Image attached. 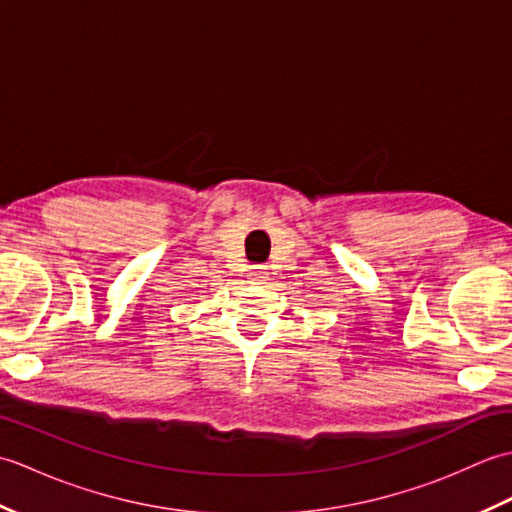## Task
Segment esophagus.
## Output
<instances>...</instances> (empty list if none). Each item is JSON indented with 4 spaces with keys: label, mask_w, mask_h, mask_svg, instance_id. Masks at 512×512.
<instances>
[{
    "label": "esophagus",
    "mask_w": 512,
    "mask_h": 512,
    "mask_svg": "<svg viewBox=\"0 0 512 512\" xmlns=\"http://www.w3.org/2000/svg\"><path fill=\"white\" fill-rule=\"evenodd\" d=\"M266 268L264 266H257V268H253V270H250V277H253L255 281H264L266 279Z\"/></svg>",
    "instance_id": "34e87169"
}]
</instances>
